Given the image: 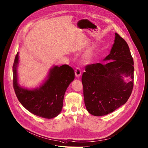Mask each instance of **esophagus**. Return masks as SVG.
Returning <instances> with one entry per match:
<instances>
[{
  "label": "esophagus",
  "mask_w": 148,
  "mask_h": 148,
  "mask_svg": "<svg viewBox=\"0 0 148 148\" xmlns=\"http://www.w3.org/2000/svg\"><path fill=\"white\" fill-rule=\"evenodd\" d=\"M75 76H76V77H79V76L81 75V70H80V69L77 67V68L76 69L75 71Z\"/></svg>",
  "instance_id": "obj_1"
}]
</instances>
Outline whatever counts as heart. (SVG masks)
<instances>
[{
	"label": "heart",
	"mask_w": 148,
	"mask_h": 148,
	"mask_svg": "<svg viewBox=\"0 0 148 148\" xmlns=\"http://www.w3.org/2000/svg\"><path fill=\"white\" fill-rule=\"evenodd\" d=\"M93 48H90L88 51L86 52L85 55L84 56V58H83V62L84 63H89L90 62V60L91 59V57H92V54H93Z\"/></svg>",
	"instance_id": "heart-1"
}]
</instances>
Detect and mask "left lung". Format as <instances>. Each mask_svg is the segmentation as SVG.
Returning <instances> with one entry per match:
<instances>
[{"label": "left lung", "mask_w": 148, "mask_h": 148, "mask_svg": "<svg viewBox=\"0 0 148 148\" xmlns=\"http://www.w3.org/2000/svg\"><path fill=\"white\" fill-rule=\"evenodd\" d=\"M106 63L87 65L82 76L85 105L92 115L104 116L124 105L131 95L134 83V62L127 43L115 33ZM130 76L128 83L124 77Z\"/></svg>", "instance_id": "left-lung-1"}]
</instances>
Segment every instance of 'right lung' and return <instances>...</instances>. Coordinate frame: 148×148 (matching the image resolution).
Here are the masks:
<instances>
[{
	"mask_svg": "<svg viewBox=\"0 0 148 148\" xmlns=\"http://www.w3.org/2000/svg\"><path fill=\"white\" fill-rule=\"evenodd\" d=\"M19 62L17 53L13 64L14 89L21 105L36 116L51 119L62 112L65 92L75 79L73 69L67 64L54 66L49 72L47 79L39 88L29 90L22 88L18 82L17 67Z\"/></svg>",
	"mask_w": 148,
	"mask_h": 148,
	"instance_id": "right-lung-1",
	"label": "right lung"
}]
</instances>
